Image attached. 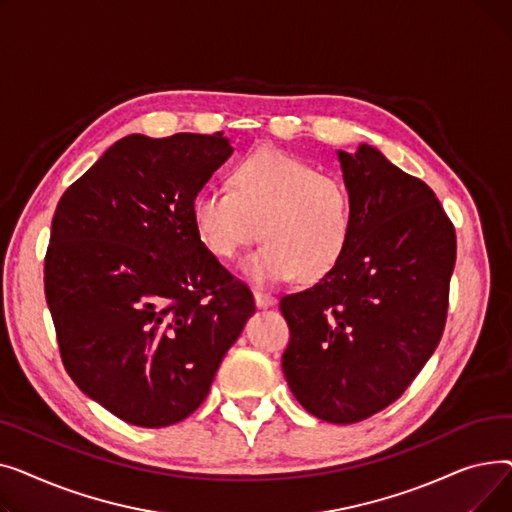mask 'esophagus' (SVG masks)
<instances>
[{
    "instance_id": "1",
    "label": "esophagus",
    "mask_w": 512,
    "mask_h": 512,
    "mask_svg": "<svg viewBox=\"0 0 512 512\" xmlns=\"http://www.w3.org/2000/svg\"><path fill=\"white\" fill-rule=\"evenodd\" d=\"M253 297H255V305L257 307H272L276 303V299L272 297L270 292H263V290H253Z\"/></svg>"
}]
</instances>
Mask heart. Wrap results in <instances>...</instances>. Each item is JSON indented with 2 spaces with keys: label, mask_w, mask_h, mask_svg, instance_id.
<instances>
[{
  "label": "heart",
  "mask_w": 512,
  "mask_h": 512,
  "mask_svg": "<svg viewBox=\"0 0 512 512\" xmlns=\"http://www.w3.org/2000/svg\"><path fill=\"white\" fill-rule=\"evenodd\" d=\"M193 226L220 259H234L257 240L263 245L242 261L259 284L299 276L324 278L346 253L355 230V203L346 180L278 149L242 157L230 188H201L191 203Z\"/></svg>",
  "instance_id": "b5f03b06"
}]
</instances>
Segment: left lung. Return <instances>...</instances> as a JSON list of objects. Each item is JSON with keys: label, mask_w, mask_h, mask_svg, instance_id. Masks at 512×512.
<instances>
[{"label": "left lung", "mask_w": 512, "mask_h": 512, "mask_svg": "<svg viewBox=\"0 0 512 512\" xmlns=\"http://www.w3.org/2000/svg\"><path fill=\"white\" fill-rule=\"evenodd\" d=\"M355 203L342 259L311 288L286 294L282 355L301 405L328 423H357L409 388L440 344L454 226L434 191L369 145L338 151Z\"/></svg>", "instance_id": "8db88e82"}]
</instances>
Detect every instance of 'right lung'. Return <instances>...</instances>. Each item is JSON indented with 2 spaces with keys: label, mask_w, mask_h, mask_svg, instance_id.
I'll list each match as a JSON object with an SVG mask.
<instances>
[{
  "label": "right lung",
  "mask_w": 512,
  "mask_h": 512,
  "mask_svg": "<svg viewBox=\"0 0 512 512\" xmlns=\"http://www.w3.org/2000/svg\"><path fill=\"white\" fill-rule=\"evenodd\" d=\"M230 153L224 132L130 134L56 207L43 282L60 357L72 382L126 423L191 415L255 311L249 286L191 218Z\"/></svg>",
  "instance_id": "add662e5"
}]
</instances>
